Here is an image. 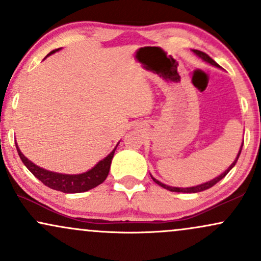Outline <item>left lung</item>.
Here are the masks:
<instances>
[{
	"mask_svg": "<svg viewBox=\"0 0 261 261\" xmlns=\"http://www.w3.org/2000/svg\"><path fill=\"white\" fill-rule=\"evenodd\" d=\"M194 53H195L197 56H200V58H201L202 60H205L206 62H208V64H211V65H214V66H218V65H217V62H215L214 60H212L211 58H210V56L207 55V54H205V53L200 51V50H194ZM242 147H243V145H242ZM242 147H241V149H239V153H238V155H237L236 161L233 162L232 164H230L229 168L227 169L226 172L222 173V174H221L220 176H217V178H215L214 180H210V181H207V182H203V184H201V185H197V187H193V188H174V187H168V185H164L163 182L158 181L157 179H154V178H153V176H152V179H153V181H154V182H157V184L160 185V187L164 188V189H167V190H169V191H175V193H200V191L207 190V189L212 188V187H214L215 184H216V182L220 181L221 179L224 178V176L227 175V173H228L229 170L232 169L233 167H234V164L237 163V161H238V158H239V154H241V152H242Z\"/></svg>",
	"mask_w": 261,
	"mask_h": 261,
	"instance_id": "obj_1",
	"label": "left lung"
}]
</instances>
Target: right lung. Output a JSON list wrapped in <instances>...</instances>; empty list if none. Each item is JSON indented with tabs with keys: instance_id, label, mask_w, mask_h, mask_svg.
<instances>
[{
	"instance_id": "obj_1",
	"label": "right lung",
	"mask_w": 261,
	"mask_h": 261,
	"mask_svg": "<svg viewBox=\"0 0 261 261\" xmlns=\"http://www.w3.org/2000/svg\"><path fill=\"white\" fill-rule=\"evenodd\" d=\"M59 50V49H58ZM58 50H54L49 54L51 55ZM17 146V145H16ZM116 147L113 149L112 153L107 155L103 161H100L94 168H92L88 172L82 173V174H76V175H70V174H60V173H54L49 172V170H45L40 167L35 166L34 163H32L28 158H25L23 155L22 152L19 151V148L17 147L18 154H19L20 160H22L24 166L33 173V175L37 176V178L43 182L46 187L54 189V190L62 191V193H68V194H74V193H83V191H88L91 189L98 187L107 179L108 174H109L110 164H112V160L114 157V152H115Z\"/></svg>"
}]
</instances>
